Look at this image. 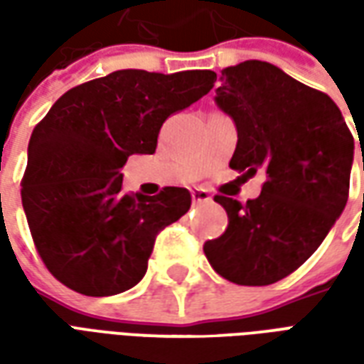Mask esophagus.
Wrapping results in <instances>:
<instances>
[{"label": "esophagus", "instance_id": "34e87169", "mask_svg": "<svg viewBox=\"0 0 364 364\" xmlns=\"http://www.w3.org/2000/svg\"><path fill=\"white\" fill-rule=\"evenodd\" d=\"M191 197H193V203H210L213 197H210V193L203 187H197V189L191 191Z\"/></svg>", "mask_w": 364, "mask_h": 364}]
</instances>
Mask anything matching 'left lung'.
<instances>
[{
  "instance_id": "8db88e82",
  "label": "left lung",
  "mask_w": 364,
  "mask_h": 364,
  "mask_svg": "<svg viewBox=\"0 0 364 364\" xmlns=\"http://www.w3.org/2000/svg\"><path fill=\"white\" fill-rule=\"evenodd\" d=\"M222 82L214 101L237 130L230 167L245 177L263 167L267 181L245 205L214 197L228 214V228L206 242L205 255L230 282L265 287L296 271L341 216L355 140L326 93L269 62L224 68Z\"/></svg>"
}]
</instances>
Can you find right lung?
Segmentation results:
<instances>
[{"label": "right lung", "mask_w": 364, "mask_h": 364, "mask_svg": "<svg viewBox=\"0 0 364 364\" xmlns=\"http://www.w3.org/2000/svg\"><path fill=\"white\" fill-rule=\"evenodd\" d=\"M214 82L210 70H119L66 91L36 124L21 198L44 265L68 289L112 296L142 281L158 232L189 210L191 193L127 195L120 169L154 154L167 117Z\"/></svg>", "instance_id": "add662e5"}]
</instances>
